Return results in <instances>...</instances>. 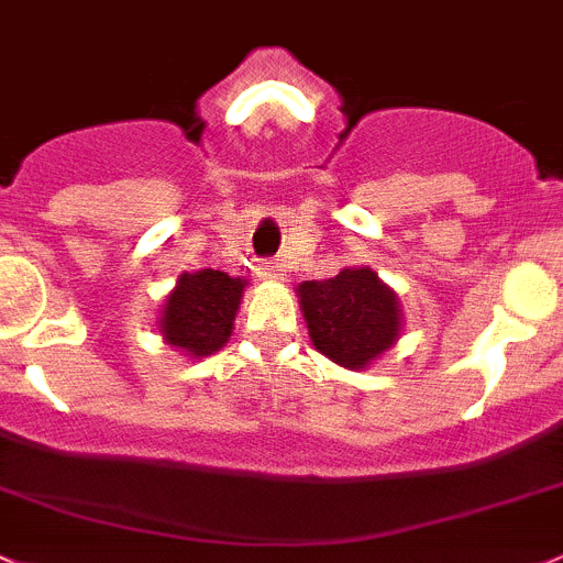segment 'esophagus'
<instances>
[{"instance_id":"esophagus-1","label":"esophagus","mask_w":563,"mask_h":563,"mask_svg":"<svg viewBox=\"0 0 563 563\" xmlns=\"http://www.w3.org/2000/svg\"><path fill=\"white\" fill-rule=\"evenodd\" d=\"M260 276L268 282H284L287 279V271H284L282 263H263V268H260Z\"/></svg>"}]
</instances>
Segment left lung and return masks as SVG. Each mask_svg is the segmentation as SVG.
<instances>
[{"label": "left lung", "instance_id": "1", "mask_svg": "<svg viewBox=\"0 0 563 563\" xmlns=\"http://www.w3.org/2000/svg\"><path fill=\"white\" fill-rule=\"evenodd\" d=\"M311 344L350 371L379 361L401 339L398 295L371 268H341L324 282L295 287Z\"/></svg>", "mask_w": 563, "mask_h": 563}]
</instances>
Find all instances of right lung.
Returning a JSON list of instances; mask_svg holds the SVG:
<instances>
[{
    "label": "right lung",
    "mask_w": 563,
    "mask_h": 563,
    "mask_svg": "<svg viewBox=\"0 0 563 563\" xmlns=\"http://www.w3.org/2000/svg\"><path fill=\"white\" fill-rule=\"evenodd\" d=\"M246 284V279H233L224 271H184L162 300L156 317V330L165 344L176 346L192 361L222 350L233 335Z\"/></svg>",
    "instance_id": "add662e5"
}]
</instances>
